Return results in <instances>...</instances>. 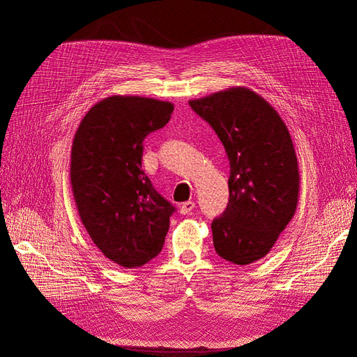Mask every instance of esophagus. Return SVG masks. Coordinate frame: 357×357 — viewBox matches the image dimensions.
<instances>
[{
  "label": "esophagus",
  "mask_w": 357,
  "mask_h": 357,
  "mask_svg": "<svg viewBox=\"0 0 357 357\" xmlns=\"http://www.w3.org/2000/svg\"><path fill=\"white\" fill-rule=\"evenodd\" d=\"M193 208H195V202H193V201H186V202L181 204L180 213H181V214H188V213H190Z\"/></svg>",
  "instance_id": "esophagus-1"
}]
</instances>
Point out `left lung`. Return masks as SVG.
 <instances>
[{
  "label": "left lung",
  "mask_w": 357,
  "mask_h": 357,
  "mask_svg": "<svg viewBox=\"0 0 357 357\" xmlns=\"http://www.w3.org/2000/svg\"><path fill=\"white\" fill-rule=\"evenodd\" d=\"M189 104L211 125L231 164L229 204L211 223L215 253L253 264L269 253L298 207L301 178L289 129L271 104L244 86Z\"/></svg>",
  "instance_id": "8db88e82"
}]
</instances>
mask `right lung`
<instances>
[{
    "label": "right lung",
    "instance_id": "1",
    "mask_svg": "<svg viewBox=\"0 0 357 357\" xmlns=\"http://www.w3.org/2000/svg\"><path fill=\"white\" fill-rule=\"evenodd\" d=\"M172 112L169 101L107 96L73 138L70 180L80 220L100 252L123 268L143 266L160 253L176 210L142 169L143 139L164 128Z\"/></svg>",
    "mask_w": 357,
    "mask_h": 357
}]
</instances>
